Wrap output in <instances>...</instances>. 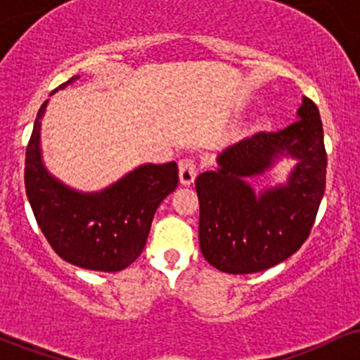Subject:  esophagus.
Here are the masks:
<instances>
[{
    "instance_id": "obj_1",
    "label": "esophagus",
    "mask_w": 360,
    "mask_h": 360,
    "mask_svg": "<svg viewBox=\"0 0 360 360\" xmlns=\"http://www.w3.org/2000/svg\"><path fill=\"white\" fill-rule=\"evenodd\" d=\"M198 169H196V162L189 157H184V159L179 160V181L181 184L184 186H191L196 179Z\"/></svg>"
}]
</instances>
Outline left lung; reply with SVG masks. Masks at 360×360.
I'll use <instances>...</instances> for the list:
<instances>
[{
    "mask_svg": "<svg viewBox=\"0 0 360 360\" xmlns=\"http://www.w3.org/2000/svg\"><path fill=\"white\" fill-rule=\"evenodd\" d=\"M292 125L259 131L226 147L217 171L196 177L203 257L229 274L266 271L307 240L325 193L326 154L316 105L303 96ZM283 158L295 166L286 184L255 192L250 181Z\"/></svg>",
    "mask_w": 360,
    "mask_h": 360,
    "instance_id": "obj_1",
    "label": "left lung"
}]
</instances>
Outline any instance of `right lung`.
Here are the masks:
<instances>
[{
	"instance_id": "obj_1",
	"label": "right lung",
	"mask_w": 360,
	"mask_h": 360,
	"mask_svg": "<svg viewBox=\"0 0 360 360\" xmlns=\"http://www.w3.org/2000/svg\"><path fill=\"white\" fill-rule=\"evenodd\" d=\"M47 105L49 100L37 113L25 157V189L35 220L65 262L89 271L125 269L142 254L155 210L177 188V164H142L101 191H77L44 164L40 130Z\"/></svg>"
}]
</instances>
